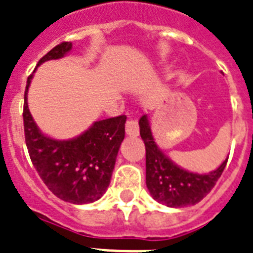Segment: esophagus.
I'll list each match as a JSON object with an SVG mask.
<instances>
[{
    "label": "esophagus",
    "mask_w": 253,
    "mask_h": 253,
    "mask_svg": "<svg viewBox=\"0 0 253 253\" xmlns=\"http://www.w3.org/2000/svg\"><path fill=\"white\" fill-rule=\"evenodd\" d=\"M125 130H126V134H129V136H138V133H140V126H138L137 120L126 121V124H125Z\"/></svg>",
    "instance_id": "obj_1"
}]
</instances>
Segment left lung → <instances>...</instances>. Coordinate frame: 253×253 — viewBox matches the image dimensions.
<instances>
[{"mask_svg": "<svg viewBox=\"0 0 253 253\" xmlns=\"http://www.w3.org/2000/svg\"><path fill=\"white\" fill-rule=\"evenodd\" d=\"M141 138L146 150V186L157 202L170 207H183L201 202L215 186L226 161L209 174H194L178 168L158 149L152 136L148 117L138 121Z\"/></svg>", "mask_w": 253, "mask_h": 253, "instance_id": "1", "label": "left lung"}]
</instances>
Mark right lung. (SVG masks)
Segmentation results:
<instances>
[{
    "mask_svg": "<svg viewBox=\"0 0 253 253\" xmlns=\"http://www.w3.org/2000/svg\"><path fill=\"white\" fill-rule=\"evenodd\" d=\"M71 42H62L38 62L59 59L71 50ZM27 78L23 103V129L29 156L44 185L62 201L84 205L97 201L109 186L117 152L125 136L126 116L96 121L87 132L70 141L43 136L27 107Z\"/></svg>",
    "mask_w": 253,
    "mask_h": 253,
    "instance_id": "1",
    "label": "right lung"
}]
</instances>
